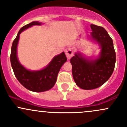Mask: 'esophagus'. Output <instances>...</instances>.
I'll list each match as a JSON object with an SVG mask.
<instances>
[{
    "label": "esophagus",
    "mask_w": 127,
    "mask_h": 127,
    "mask_svg": "<svg viewBox=\"0 0 127 127\" xmlns=\"http://www.w3.org/2000/svg\"><path fill=\"white\" fill-rule=\"evenodd\" d=\"M65 52H66V55L67 56V59H70L74 55V50L72 48L69 47L65 50Z\"/></svg>",
    "instance_id": "34e87169"
}]
</instances>
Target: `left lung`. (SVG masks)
<instances>
[{
    "label": "left lung",
    "mask_w": 127,
    "mask_h": 127,
    "mask_svg": "<svg viewBox=\"0 0 127 127\" xmlns=\"http://www.w3.org/2000/svg\"><path fill=\"white\" fill-rule=\"evenodd\" d=\"M91 36L100 46L101 52L96 60H88L75 53L70 61L75 84L84 90H92L103 85L112 75L116 64L113 41L106 29L91 24Z\"/></svg>",
    "instance_id": "obj_1"
}]
</instances>
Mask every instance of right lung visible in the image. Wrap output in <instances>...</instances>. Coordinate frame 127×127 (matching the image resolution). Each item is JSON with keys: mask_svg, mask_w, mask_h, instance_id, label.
I'll use <instances>...</instances> for the list:
<instances>
[{"mask_svg": "<svg viewBox=\"0 0 127 127\" xmlns=\"http://www.w3.org/2000/svg\"><path fill=\"white\" fill-rule=\"evenodd\" d=\"M41 23L33 21L20 29L11 46L10 62L15 77L20 84L29 90L42 92L49 90L55 84L58 74L61 66L67 61L64 52L55 56L47 67L40 71H31L26 69L20 64L17 57V45L20 34L25 29L34 25H40Z\"/></svg>", "mask_w": 127, "mask_h": 127, "instance_id": "1", "label": "right lung"}]
</instances>
